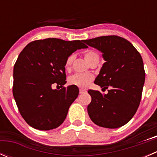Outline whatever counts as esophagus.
<instances>
[{
    "mask_svg": "<svg viewBox=\"0 0 157 157\" xmlns=\"http://www.w3.org/2000/svg\"><path fill=\"white\" fill-rule=\"evenodd\" d=\"M86 93V90H83V89H80V94H83V93Z\"/></svg>",
    "mask_w": 157,
    "mask_h": 157,
    "instance_id": "obj_1",
    "label": "esophagus"
}]
</instances>
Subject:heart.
<instances>
[{
  "label": "heart",
  "mask_w": 157,
  "mask_h": 157,
  "mask_svg": "<svg viewBox=\"0 0 157 157\" xmlns=\"http://www.w3.org/2000/svg\"><path fill=\"white\" fill-rule=\"evenodd\" d=\"M84 57L89 64L96 58H99L97 54L92 50H87L84 52ZM74 59V55H71L65 61V67H69ZM93 80V76L91 74H75L71 76L68 79V83L71 85L80 88H86Z\"/></svg>",
  "instance_id": "b5f03b06"
}]
</instances>
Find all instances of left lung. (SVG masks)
Listing matches in <instances>:
<instances>
[{
  "mask_svg": "<svg viewBox=\"0 0 157 157\" xmlns=\"http://www.w3.org/2000/svg\"><path fill=\"white\" fill-rule=\"evenodd\" d=\"M102 53L105 62L94 83L107 94L90 90L87 106L90 119L97 125L118 128L133 118L140 105L145 71L140 53L127 39L117 36L83 40Z\"/></svg>",
  "mask_w": 157,
  "mask_h": 157,
  "instance_id": "8db88e82",
  "label": "left lung"
}]
</instances>
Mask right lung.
Returning <instances> with one entry per match:
<instances>
[{
	"label": "right lung",
	"mask_w": 157,
	"mask_h": 157,
	"mask_svg": "<svg viewBox=\"0 0 157 157\" xmlns=\"http://www.w3.org/2000/svg\"><path fill=\"white\" fill-rule=\"evenodd\" d=\"M86 48L83 40L48 38L30 42L20 52L13 67V95L29 125L48 131L64 122L79 94L77 86H63L65 61L77 49ZM52 84L62 89L53 90Z\"/></svg>",
	"instance_id": "obj_1"
}]
</instances>
